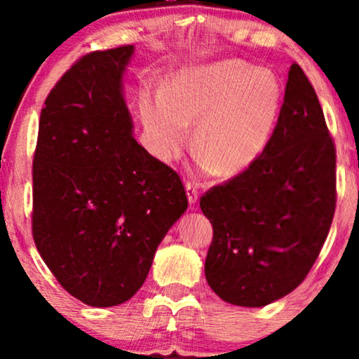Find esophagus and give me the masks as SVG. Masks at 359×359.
I'll use <instances>...</instances> for the list:
<instances>
[{"label":"esophagus","mask_w":359,"mask_h":359,"mask_svg":"<svg viewBox=\"0 0 359 359\" xmlns=\"http://www.w3.org/2000/svg\"><path fill=\"white\" fill-rule=\"evenodd\" d=\"M185 192H187L189 204L194 205L197 203V197H199V189L194 182H185Z\"/></svg>","instance_id":"1"}]
</instances>
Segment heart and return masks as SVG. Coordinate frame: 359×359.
I'll use <instances>...</instances> for the list:
<instances>
[{
    "instance_id": "1",
    "label": "heart",
    "mask_w": 359,
    "mask_h": 359,
    "mask_svg": "<svg viewBox=\"0 0 359 359\" xmlns=\"http://www.w3.org/2000/svg\"><path fill=\"white\" fill-rule=\"evenodd\" d=\"M282 104L273 72L241 60H217L179 71L167 90L145 93L140 114L151 155L170 162L187 150L189 126L203 167L236 177L269 145Z\"/></svg>"
}]
</instances>
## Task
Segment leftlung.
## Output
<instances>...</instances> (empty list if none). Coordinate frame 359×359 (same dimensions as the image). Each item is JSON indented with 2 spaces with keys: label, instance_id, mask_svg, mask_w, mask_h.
<instances>
[{
  "label": "left lung",
  "instance_id": "obj_1",
  "mask_svg": "<svg viewBox=\"0 0 359 359\" xmlns=\"http://www.w3.org/2000/svg\"><path fill=\"white\" fill-rule=\"evenodd\" d=\"M334 208V142L314 88L292 64L265 151L201 197L214 231L204 265L209 287L241 307L285 297L319 257Z\"/></svg>",
  "mask_w": 359,
  "mask_h": 359
}]
</instances>
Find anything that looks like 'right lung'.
<instances>
[{"label":"right lung","instance_id":"add662e5","mask_svg":"<svg viewBox=\"0 0 359 359\" xmlns=\"http://www.w3.org/2000/svg\"><path fill=\"white\" fill-rule=\"evenodd\" d=\"M133 45L90 52L53 86L34 155L40 257L90 307L126 302L187 209L182 180L133 138L123 74Z\"/></svg>","mask_w":359,"mask_h":359}]
</instances>
